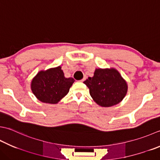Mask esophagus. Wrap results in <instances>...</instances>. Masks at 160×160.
Returning a JSON list of instances; mask_svg holds the SVG:
<instances>
[{"label": "esophagus", "mask_w": 160, "mask_h": 160, "mask_svg": "<svg viewBox=\"0 0 160 160\" xmlns=\"http://www.w3.org/2000/svg\"><path fill=\"white\" fill-rule=\"evenodd\" d=\"M85 79H86V77H84V78H82V79L80 80V82H84V80H85Z\"/></svg>", "instance_id": "esophagus-1"}]
</instances>
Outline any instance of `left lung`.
Returning a JSON list of instances; mask_svg holds the SVG:
<instances>
[{"label": "left lung", "instance_id": "obj_1", "mask_svg": "<svg viewBox=\"0 0 160 160\" xmlns=\"http://www.w3.org/2000/svg\"><path fill=\"white\" fill-rule=\"evenodd\" d=\"M88 87L94 101L102 107H111L120 102L126 96L127 83L120 73L114 69L98 68L94 76L84 82Z\"/></svg>", "mask_w": 160, "mask_h": 160}]
</instances>
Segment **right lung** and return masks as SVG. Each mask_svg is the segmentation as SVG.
Returning a JSON list of instances; mask_svg holds the SVG:
<instances>
[{"instance_id": "add662e5", "label": "right lung", "mask_w": 160, "mask_h": 160, "mask_svg": "<svg viewBox=\"0 0 160 160\" xmlns=\"http://www.w3.org/2000/svg\"><path fill=\"white\" fill-rule=\"evenodd\" d=\"M74 81L72 78H65L61 67H58L39 72L32 81L31 89L40 101L56 104L67 94Z\"/></svg>"}]
</instances>
